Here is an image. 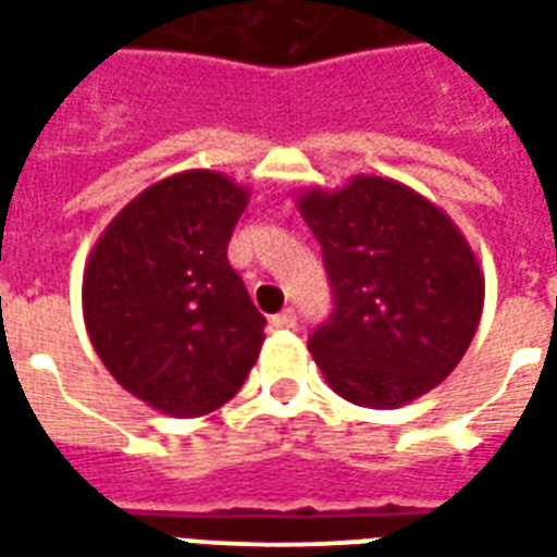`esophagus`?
I'll use <instances>...</instances> for the list:
<instances>
[{"label":"esophagus","mask_w":557,"mask_h":557,"mask_svg":"<svg viewBox=\"0 0 557 557\" xmlns=\"http://www.w3.org/2000/svg\"><path fill=\"white\" fill-rule=\"evenodd\" d=\"M295 322H298L295 310H283V313H277L274 319H271V325L274 327H295Z\"/></svg>","instance_id":"obj_1"}]
</instances>
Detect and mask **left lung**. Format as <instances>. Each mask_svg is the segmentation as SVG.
Masks as SVG:
<instances>
[{"label": "left lung", "instance_id": "8db88e82", "mask_svg": "<svg viewBox=\"0 0 557 557\" xmlns=\"http://www.w3.org/2000/svg\"><path fill=\"white\" fill-rule=\"evenodd\" d=\"M295 206L322 244L334 315L307 349L334 394L399 409L454 373L483 313V268L454 218L409 184L361 172L304 187Z\"/></svg>", "mask_w": 557, "mask_h": 557}]
</instances>
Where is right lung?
I'll return each mask as SVG.
<instances>
[{
  "label": "right lung",
  "instance_id": "right-lung-1",
  "mask_svg": "<svg viewBox=\"0 0 557 557\" xmlns=\"http://www.w3.org/2000/svg\"><path fill=\"white\" fill-rule=\"evenodd\" d=\"M250 187L218 170L148 184L98 235L83 322L127 394L170 418L230 403L265 343V315L226 259Z\"/></svg>",
  "mask_w": 557,
  "mask_h": 557
}]
</instances>
